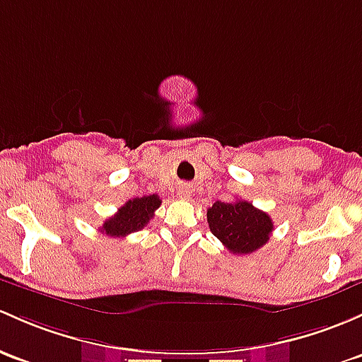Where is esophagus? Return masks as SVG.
I'll return each mask as SVG.
<instances>
[{
  "label": "esophagus",
  "mask_w": 362,
  "mask_h": 362,
  "mask_svg": "<svg viewBox=\"0 0 362 362\" xmlns=\"http://www.w3.org/2000/svg\"><path fill=\"white\" fill-rule=\"evenodd\" d=\"M191 189L189 187H182V189H178V197H182V199H189V197H191Z\"/></svg>",
  "instance_id": "obj_1"
}]
</instances>
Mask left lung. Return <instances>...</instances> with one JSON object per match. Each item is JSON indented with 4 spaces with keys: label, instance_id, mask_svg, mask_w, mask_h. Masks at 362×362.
Wrapping results in <instances>:
<instances>
[{
    "label": "left lung",
    "instance_id": "obj_1",
    "mask_svg": "<svg viewBox=\"0 0 362 362\" xmlns=\"http://www.w3.org/2000/svg\"><path fill=\"white\" fill-rule=\"evenodd\" d=\"M206 216L211 234L234 255H250L260 250L274 229L267 213L243 199L232 203L216 201L208 208Z\"/></svg>",
    "mask_w": 362,
    "mask_h": 362
}]
</instances>
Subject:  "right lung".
Segmentation results:
<instances>
[{
    "instance_id": "right-lung-1",
    "label": "right lung",
    "mask_w": 362,
    "mask_h": 362,
    "mask_svg": "<svg viewBox=\"0 0 362 362\" xmlns=\"http://www.w3.org/2000/svg\"><path fill=\"white\" fill-rule=\"evenodd\" d=\"M159 206H161V199L158 194L127 201L116 215L105 220L104 226L100 227V232H105L111 238H124L132 232L144 229Z\"/></svg>"
}]
</instances>
